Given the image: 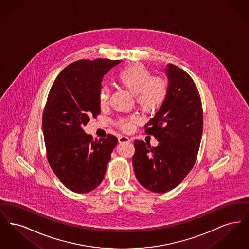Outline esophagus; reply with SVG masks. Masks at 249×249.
<instances>
[{
    "instance_id": "esophagus-1",
    "label": "esophagus",
    "mask_w": 249,
    "mask_h": 249,
    "mask_svg": "<svg viewBox=\"0 0 249 249\" xmlns=\"http://www.w3.org/2000/svg\"><path fill=\"white\" fill-rule=\"evenodd\" d=\"M119 142H120V143H122V142H130V139L128 136L121 135V136H119Z\"/></svg>"
}]
</instances>
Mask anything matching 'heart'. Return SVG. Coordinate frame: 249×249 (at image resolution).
I'll list each match as a JSON object with an SVG mask.
<instances>
[{
  "instance_id": "1",
  "label": "heart",
  "mask_w": 249,
  "mask_h": 249,
  "mask_svg": "<svg viewBox=\"0 0 249 249\" xmlns=\"http://www.w3.org/2000/svg\"><path fill=\"white\" fill-rule=\"evenodd\" d=\"M117 82L133 94L136 105L142 112L150 113L159 109L165 101L168 93V83L160 76H152L151 71L142 63L129 65L118 72ZM110 89L103 86L99 91V102L102 107L109 103ZM140 119L136 115L119 119L117 125L119 129L129 131Z\"/></svg>"
}]
</instances>
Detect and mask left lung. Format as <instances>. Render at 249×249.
I'll return each mask as SVG.
<instances>
[{
	"mask_svg": "<svg viewBox=\"0 0 249 249\" xmlns=\"http://www.w3.org/2000/svg\"><path fill=\"white\" fill-rule=\"evenodd\" d=\"M166 74L165 101L144 125L145 133L159 144L151 147L135 140L132 156L138 182L156 193L175 189L188 176L197 160L203 128L201 97L192 78L174 64H169Z\"/></svg>",
	"mask_w": 249,
	"mask_h": 249,
	"instance_id": "1",
	"label": "left lung"
}]
</instances>
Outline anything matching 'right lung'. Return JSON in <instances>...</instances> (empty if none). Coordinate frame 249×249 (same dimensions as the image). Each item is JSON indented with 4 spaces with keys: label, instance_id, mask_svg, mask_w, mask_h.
Returning a JSON list of instances; mask_svg holds the SVG:
<instances>
[{
    "label": "right lung",
    "instance_id": "obj_1",
    "mask_svg": "<svg viewBox=\"0 0 249 249\" xmlns=\"http://www.w3.org/2000/svg\"><path fill=\"white\" fill-rule=\"evenodd\" d=\"M121 60L80 59L60 71L48 93L43 131L48 162L69 190L87 193L103 181L118 138L95 139L84 126L101 113L99 91L104 75Z\"/></svg>",
    "mask_w": 249,
    "mask_h": 249
}]
</instances>
